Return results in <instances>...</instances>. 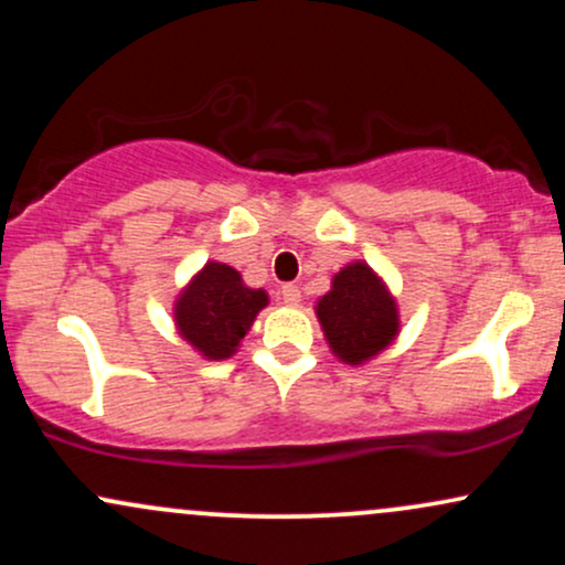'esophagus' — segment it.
Wrapping results in <instances>:
<instances>
[{"label": "esophagus", "mask_w": 565, "mask_h": 565, "mask_svg": "<svg viewBox=\"0 0 565 565\" xmlns=\"http://www.w3.org/2000/svg\"><path fill=\"white\" fill-rule=\"evenodd\" d=\"M300 287H295V284H284V287L281 289H278V300H281L284 305H289V308H291V305H297V302H300Z\"/></svg>", "instance_id": "1"}]
</instances>
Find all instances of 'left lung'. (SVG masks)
<instances>
[{"mask_svg":"<svg viewBox=\"0 0 565 565\" xmlns=\"http://www.w3.org/2000/svg\"><path fill=\"white\" fill-rule=\"evenodd\" d=\"M323 337L342 364L359 366L382 353L398 334V305L366 263H350L316 305Z\"/></svg>","mask_w":565,"mask_h":565,"instance_id":"obj_1","label":"left lung"}]
</instances>
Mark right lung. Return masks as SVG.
Returning <instances> with one entry per match:
<instances>
[{
  "mask_svg": "<svg viewBox=\"0 0 565 565\" xmlns=\"http://www.w3.org/2000/svg\"><path fill=\"white\" fill-rule=\"evenodd\" d=\"M265 305L268 291L246 287L236 268L210 260L178 295L174 323L206 361H223L236 353Z\"/></svg>",
  "mask_w": 565,
  "mask_h": 565,
  "instance_id": "1",
  "label": "right lung"
}]
</instances>
